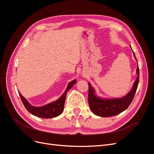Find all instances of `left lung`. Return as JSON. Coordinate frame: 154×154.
Segmentation results:
<instances>
[{
  "mask_svg": "<svg viewBox=\"0 0 154 154\" xmlns=\"http://www.w3.org/2000/svg\"><path fill=\"white\" fill-rule=\"evenodd\" d=\"M133 53L135 58L137 60L134 51ZM136 72L137 77L136 81L134 82L132 90L122 98H100L95 95L94 88L88 83V105H89L90 109L92 112L96 116H101V117H110V116L118 115L127 109L130 103H132L138 86L139 80V69L138 66Z\"/></svg>",
  "mask_w": 154,
  "mask_h": 154,
  "instance_id": "obj_1",
  "label": "left lung"
}]
</instances>
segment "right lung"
Segmentation results:
<instances>
[{
  "label": "right lung",
  "mask_w": 154,
  "mask_h": 154,
  "mask_svg": "<svg viewBox=\"0 0 154 154\" xmlns=\"http://www.w3.org/2000/svg\"><path fill=\"white\" fill-rule=\"evenodd\" d=\"M76 82V80H74L70 82L66 91L64 92L63 94L58 100L52 102V103L40 107H36L31 105L29 103V102L27 101V100L24 97H23L22 96V94L19 92H18V93H19V95L23 104H24L26 109L29 113L36 116V117H39L42 118H53L57 117V116H58L63 112L65 100H66V98L67 93L70 89H71V87L74 85V84H75Z\"/></svg>",
  "instance_id": "add662e5"
}]
</instances>
